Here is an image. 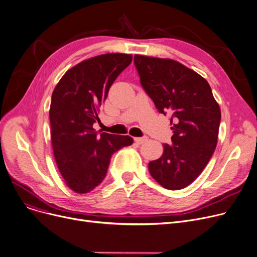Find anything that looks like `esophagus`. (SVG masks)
Segmentation results:
<instances>
[{
    "label": "esophagus",
    "mask_w": 257,
    "mask_h": 257,
    "mask_svg": "<svg viewBox=\"0 0 257 257\" xmlns=\"http://www.w3.org/2000/svg\"><path fill=\"white\" fill-rule=\"evenodd\" d=\"M148 138L147 137H143V138H134V141L137 144H143L145 142H147Z\"/></svg>",
    "instance_id": "obj_1"
}]
</instances>
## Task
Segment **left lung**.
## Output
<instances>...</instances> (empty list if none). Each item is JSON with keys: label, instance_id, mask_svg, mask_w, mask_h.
Masks as SVG:
<instances>
[{"label": "left lung", "instance_id": "1", "mask_svg": "<svg viewBox=\"0 0 257 257\" xmlns=\"http://www.w3.org/2000/svg\"><path fill=\"white\" fill-rule=\"evenodd\" d=\"M141 85L160 113L171 115L172 144L148 163L162 187L179 190L202 172L218 142L221 110L207 81L172 59L135 55Z\"/></svg>", "mask_w": 257, "mask_h": 257}]
</instances>
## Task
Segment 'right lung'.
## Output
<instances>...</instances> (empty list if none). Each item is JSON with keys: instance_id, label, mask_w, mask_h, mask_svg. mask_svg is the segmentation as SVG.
Here are the masks:
<instances>
[{"instance_id": "right-lung-1", "label": "right lung", "mask_w": 257, "mask_h": 257, "mask_svg": "<svg viewBox=\"0 0 257 257\" xmlns=\"http://www.w3.org/2000/svg\"><path fill=\"white\" fill-rule=\"evenodd\" d=\"M132 59L131 54L121 53L89 58L68 69L54 89L50 107L54 157L66 186L75 193L98 186L111 156L133 143L130 136H97L92 127L110 87Z\"/></svg>"}]
</instances>
